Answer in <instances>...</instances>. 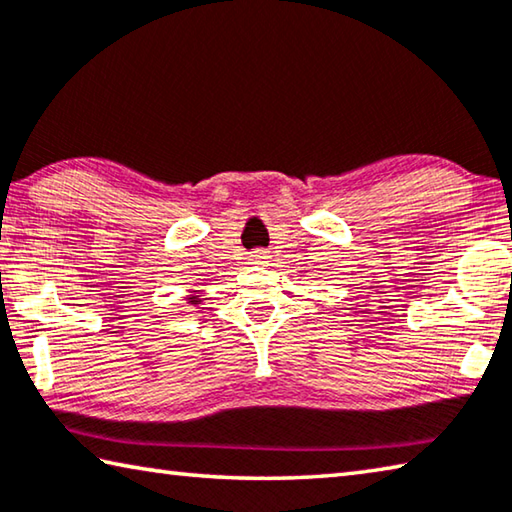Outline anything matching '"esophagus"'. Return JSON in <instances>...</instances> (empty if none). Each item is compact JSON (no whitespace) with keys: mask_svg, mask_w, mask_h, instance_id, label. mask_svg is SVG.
<instances>
[{"mask_svg":"<svg viewBox=\"0 0 512 512\" xmlns=\"http://www.w3.org/2000/svg\"><path fill=\"white\" fill-rule=\"evenodd\" d=\"M266 259H268V253L262 248H257V250H253V253H250V262H253V264H264Z\"/></svg>","mask_w":512,"mask_h":512,"instance_id":"obj_1","label":"esophagus"}]
</instances>
